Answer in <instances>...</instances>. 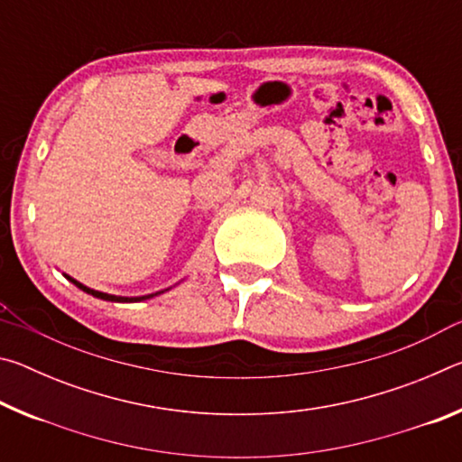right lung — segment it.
<instances>
[{
	"label": "right lung",
	"mask_w": 462,
	"mask_h": 462,
	"mask_svg": "<svg viewBox=\"0 0 462 462\" xmlns=\"http://www.w3.org/2000/svg\"><path fill=\"white\" fill-rule=\"evenodd\" d=\"M69 281H71L73 285H77L81 289V291H85V293H89V295H93V297H97V300H104V301H116V303H136V301H144V300H151V297H154V295H161V293H165V291H169V289H165V291H156V293H151V295H140V297H122V295H109V293H104V291H96V289H91V287H88V285H83V283H79V281H75L73 277H69V275H65Z\"/></svg>",
	"instance_id": "1"
}]
</instances>
